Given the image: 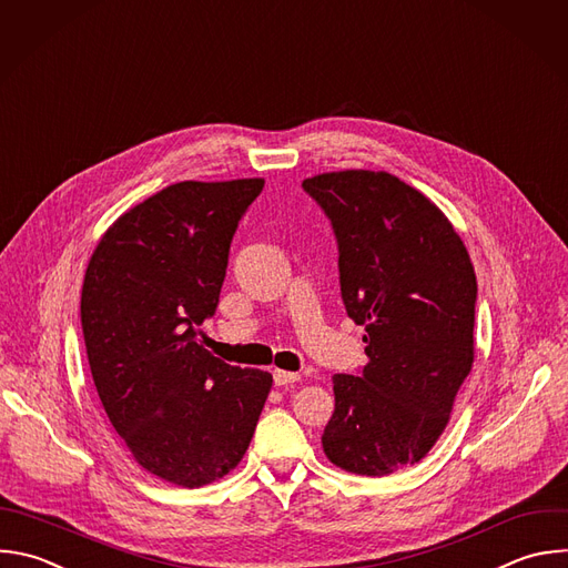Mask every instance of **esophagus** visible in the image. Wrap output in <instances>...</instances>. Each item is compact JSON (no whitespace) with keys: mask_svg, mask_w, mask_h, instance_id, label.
Instances as JSON below:
<instances>
[{"mask_svg":"<svg viewBox=\"0 0 568 568\" xmlns=\"http://www.w3.org/2000/svg\"><path fill=\"white\" fill-rule=\"evenodd\" d=\"M301 379V374L287 372V369H274V384L276 386H292Z\"/></svg>","mask_w":568,"mask_h":568,"instance_id":"esophagus-1","label":"esophagus"}]
</instances>
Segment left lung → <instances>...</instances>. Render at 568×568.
Masks as SVG:
<instances>
[{
    "mask_svg": "<svg viewBox=\"0 0 568 568\" xmlns=\"http://www.w3.org/2000/svg\"><path fill=\"white\" fill-rule=\"evenodd\" d=\"M329 219L347 316L365 327L367 363L334 376L327 459L382 477L428 455L473 367L477 278L448 219L386 171L303 180Z\"/></svg>",
    "mask_w": 568,
    "mask_h": 568,
    "instance_id": "obj_1",
    "label": "left lung"
}]
</instances>
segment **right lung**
I'll return each mask as SVG.
<instances>
[{"mask_svg": "<svg viewBox=\"0 0 568 568\" xmlns=\"http://www.w3.org/2000/svg\"><path fill=\"white\" fill-rule=\"evenodd\" d=\"M265 180L175 182L122 214L82 285V334L104 413L151 475L199 488L243 459L272 374L196 338L219 307L232 239Z\"/></svg>", "mask_w": 568, "mask_h": 568, "instance_id": "add662e5", "label": "right lung"}]
</instances>
